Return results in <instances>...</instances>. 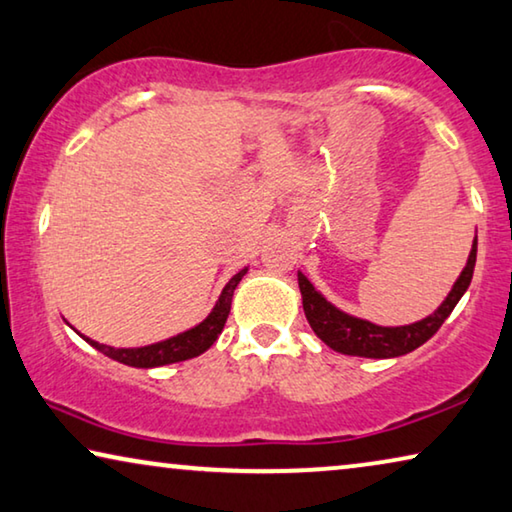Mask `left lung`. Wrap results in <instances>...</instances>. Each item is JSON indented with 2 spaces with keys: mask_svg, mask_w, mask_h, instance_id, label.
I'll return each instance as SVG.
<instances>
[{
  "mask_svg": "<svg viewBox=\"0 0 512 512\" xmlns=\"http://www.w3.org/2000/svg\"><path fill=\"white\" fill-rule=\"evenodd\" d=\"M478 238L471 242V251L467 263L462 267L460 277L455 279L453 288L448 290L444 302L437 306L430 316L410 322V325L384 327L366 318H357L352 313L338 309L336 304L327 300L313 283L306 279V274L297 270V283H300L304 316L322 343L329 348L350 357L366 359H393L403 357L407 352L419 348L437 334V329L444 325V320L451 316L455 304L467 293L471 277H474Z\"/></svg>",
  "mask_w": 512,
  "mask_h": 512,
  "instance_id": "left-lung-1",
  "label": "left lung"
}]
</instances>
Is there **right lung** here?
Segmentation results:
<instances>
[{"instance_id": "obj_1", "label": "right lung", "mask_w": 512, "mask_h": 512, "mask_svg": "<svg viewBox=\"0 0 512 512\" xmlns=\"http://www.w3.org/2000/svg\"><path fill=\"white\" fill-rule=\"evenodd\" d=\"M249 272V265L242 267L238 274H233L226 283L222 293H219V300L212 306V311L203 318L199 325H194L185 332H180L176 336L164 338V341H157L151 345H141V348H112V345L98 343L93 338L80 334L86 343L93 345L102 355L119 361V364L132 366V368H160V366H169V364H178V361H187L194 359L206 352L212 343L217 341L219 334L226 325V318H229L231 311V302H233V293L238 288V283L242 281V277Z\"/></svg>"}]
</instances>
